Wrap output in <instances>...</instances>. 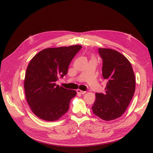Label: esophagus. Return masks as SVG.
<instances>
[{"label": "esophagus", "mask_w": 153, "mask_h": 153, "mask_svg": "<svg viewBox=\"0 0 153 153\" xmlns=\"http://www.w3.org/2000/svg\"><path fill=\"white\" fill-rule=\"evenodd\" d=\"M76 92L78 93V94H84L85 93V91H82V90H80V89H78L77 90H76Z\"/></svg>", "instance_id": "1"}]
</instances>
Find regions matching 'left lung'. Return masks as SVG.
Returning a JSON list of instances; mask_svg holds the SVG:
<instances>
[{
	"label": "left lung",
	"instance_id": "1",
	"mask_svg": "<svg viewBox=\"0 0 153 153\" xmlns=\"http://www.w3.org/2000/svg\"><path fill=\"white\" fill-rule=\"evenodd\" d=\"M102 76L108 80L105 94L96 93L92 106L95 115L105 121L120 117L132 100L136 88L135 75L128 59L118 51L99 48Z\"/></svg>",
	"mask_w": 153,
	"mask_h": 153
}]
</instances>
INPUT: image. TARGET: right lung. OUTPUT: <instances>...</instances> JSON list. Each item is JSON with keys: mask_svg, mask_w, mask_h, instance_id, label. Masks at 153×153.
Returning a JSON list of instances; mask_svg holds the SVG:
<instances>
[{"mask_svg": "<svg viewBox=\"0 0 153 153\" xmlns=\"http://www.w3.org/2000/svg\"><path fill=\"white\" fill-rule=\"evenodd\" d=\"M81 48L77 45L45 48L30 62L24 88L30 108L37 117L54 121L68 111L69 102L76 92L59 86L56 82L68 73L69 65Z\"/></svg>", "mask_w": 153, "mask_h": 153, "instance_id": "1", "label": "right lung"}]
</instances>
